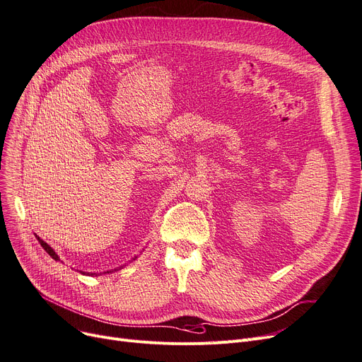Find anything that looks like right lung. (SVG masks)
<instances>
[{"label": "right lung", "instance_id": "1", "mask_svg": "<svg viewBox=\"0 0 362 362\" xmlns=\"http://www.w3.org/2000/svg\"><path fill=\"white\" fill-rule=\"evenodd\" d=\"M37 239H38V242H40L41 247L45 248V251H46V252H47L53 259H56V262H57V259H59V257H57V254L53 251V248L50 247V245H47L45 240L40 239V238H37ZM135 258H136V257H135ZM135 258H134V259H135ZM120 269H122V267H120ZM114 270H117V269H114ZM105 273H111V270H110V272H105ZM92 274H95V273H92Z\"/></svg>", "mask_w": 362, "mask_h": 362}]
</instances>
